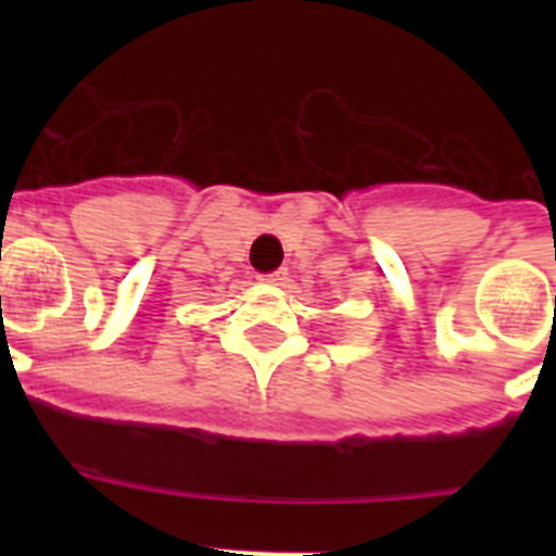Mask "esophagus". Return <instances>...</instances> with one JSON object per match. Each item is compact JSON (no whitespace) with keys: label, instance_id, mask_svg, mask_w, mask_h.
Listing matches in <instances>:
<instances>
[{"label":"esophagus","instance_id":"34e87169","mask_svg":"<svg viewBox=\"0 0 556 556\" xmlns=\"http://www.w3.org/2000/svg\"><path fill=\"white\" fill-rule=\"evenodd\" d=\"M283 278H287V269H275V273L258 275V281H264V283H281Z\"/></svg>","mask_w":556,"mask_h":556}]
</instances>
